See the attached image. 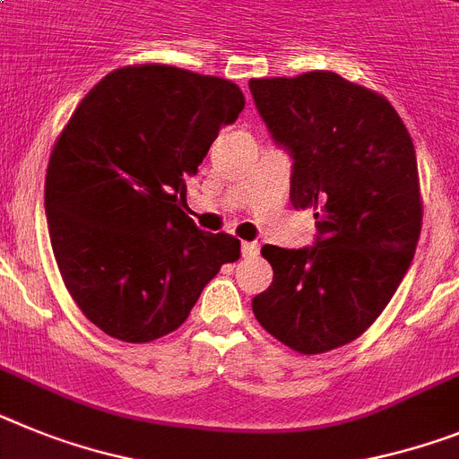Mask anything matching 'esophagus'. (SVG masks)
Masks as SVG:
<instances>
[{
  "mask_svg": "<svg viewBox=\"0 0 459 459\" xmlns=\"http://www.w3.org/2000/svg\"><path fill=\"white\" fill-rule=\"evenodd\" d=\"M241 253H244V257H257L260 255V246L255 241H244L241 244Z\"/></svg>",
  "mask_w": 459,
  "mask_h": 459,
  "instance_id": "1",
  "label": "esophagus"
}]
</instances>
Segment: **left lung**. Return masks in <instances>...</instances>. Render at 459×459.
Masks as SVG:
<instances>
[{
  "instance_id": "obj_1",
  "label": "left lung",
  "mask_w": 459,
  "mask_h": 459,
  "mask_svg": "<svg viewBox=\"0 0 459 459\" xmlns=\"http://www.w3.org/2000/svg\"><path fill=\"white\" fill-rule=\"evenodd\" d=\"M250 92L295 160L290 202L313 209L320 232L311 248H262L273 281L253 313L283 346L320 355L369 330L413 260L416 148L385 97L334 72L250 78Z\"/></svg>"
}]
</instances>
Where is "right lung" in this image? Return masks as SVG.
Listing matches in <instances>:
<instances>
[{
	"label": "right lung",
	"mask_w": 459,
	"mask_h": 459,
	"mask_svg": "<svg viewBox=\"0 0 459 459\" xmlns=\"http://www.w3.org/2000/svg\"><path fill=\"white\" fill-rule=\"evenodd\" d=\"M244 92L218 76L129 65L104 76L72 113L46 171V218L57 269L85 318L117 342L178 330L222 264L232 234L197 230L183 211L222 125Z\"/></svg>",
	"instance_id": "add662e5"
}]
</instances>
